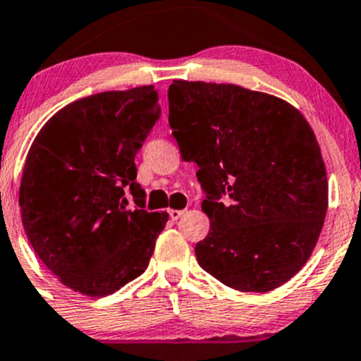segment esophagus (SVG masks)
<instances>
[{
  "mask_svg": "<svg viewBox=\"0 0 361 361\" xmlns=\"http://www.w3.org/2000/svg\"><path fill=\"white\" fill-rule=\"evenodd\" d=\"M168 214H169V217H171L173 221H176V219H180L181 216H183V211H176V209H171V211H169Z\"/></svg>",
  "mask_w": 361,
  "mask_h": 361,
  "instance_id": "esophagus-1",
  "label": "esophagus"
}]
</instances>
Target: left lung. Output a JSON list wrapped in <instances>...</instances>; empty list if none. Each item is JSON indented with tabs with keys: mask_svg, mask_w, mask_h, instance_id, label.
Masks as SVG:
<instances>
[{
	"mask_svg": "<svg viewBox=\"0 0 361 361\" xmlns=\"http://www.w3.org/2000/svg\"><path fill=\"white\" fill-rule=\"evenodd\" d=\"M169 126L199 166L211 229L199 265L238 291L290 281L315 248L327 176L314 130L283 99L233 84L173 80Z\"/></svg>",
	"mask_w": 361,
	"mask_h": 361,
	"instance_id": "8db88e82",
	"label": "left lung"
}]
</instances>
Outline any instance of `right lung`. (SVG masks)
Segmentation results:
<instances>
[{
  "label": "right lung",
  "mask_w": 361,
  "mask_h": 361,
  "mask_svg": "<svg viewBox=\"0 0 361 361\" xmlns=\"http://www.w3.org/2000/svg\"><path fill=\"white\" fill-rule=\"evenodd\" d=\"M159 116L152 85L94 94L59 109L27 154L23 229L39 259L73 291L111 295L147 269L168 214L144 209L135 156ZM125 191L135 209L126 207Z\"/></svg>",
  "instance_id": "add662e5"
}]
</instances>
